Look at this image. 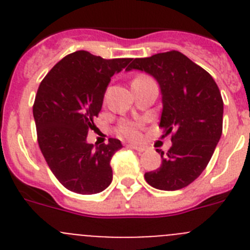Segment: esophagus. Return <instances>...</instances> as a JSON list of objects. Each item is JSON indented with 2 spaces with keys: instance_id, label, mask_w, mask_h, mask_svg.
I'll list each match as a JSON object with an SVG mask.
<instances>
[{
  "instance_id": "34e87169",
  "label": "esophagus",
  "mask_w": 250,
  "mask_h": 250,
  "mask_svg": "<svg viewBox=\"0 0 250 250\" xmlns=\"http://www.w3.org/2000/svg\"><path fill=\"white\" fill-rule=\"evenodd\" d=\"M130 147H131V149H135L136 151H139V152H143L146 150V147L143 146V145H130Z\"/></svg>"
}]
</instances>
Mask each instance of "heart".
<instances>
[{
	"label": "heart",
	"instance_id": "heart-1",
	"mask_svg": "<svg viewBox=\"0 0 250 250\" xmlns=\"http://www.w3.org/2000/svg\"><path fill=\"white\" fill-rule=\"evenodd\" d=\"M119 131L120 134H123L124 136H126L129 139H138L139 138V131L138 127L131 123H123L119 127Z\"/></svg>",
	"mask_w": 250,
	"mask_h": 250
}]
</instances>
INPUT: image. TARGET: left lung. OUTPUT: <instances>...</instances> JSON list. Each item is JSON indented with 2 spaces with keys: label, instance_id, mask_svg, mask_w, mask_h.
<instances>
[{
  "label": "left lung",
  "instance_id": "left-lung-1",
  "mask_svg": "<svg viewBox=\"0 0 250 250\" xmlns=\"http://www.w3.org/2000/svg\"><path fill=\"white\" fill-rule=\"evenodd\" d=\"M139 70L159 83L163 111L159 126L171 134V146L161 165L145 173L147 184L159 190H178L193 183L207 167L223 130V99L204 68L179 51L132 60L126 71Z\"/></svg>",
  "mask_w": 250,
  "mask_h": 250
}]
</instances>
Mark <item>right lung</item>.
I'll return each mask as SVG.
<instances>
[{
    "instance_id": "obj_1",
    "label": "right lung",
    "mask_w": 250,
    "mask_h": 250,
    "mask_svg": "<svg viewBox=\"0 0 250 250\" xmlns=\"http://www.w3.org/2000/svg\"><path fill=\"white\" fill-rule=\"evenodd\" d=\"M132 59L105 60L87 51L63 57L45 76L34 104L37 140L46 163L66 189L98 194L112 182L110 160L123 147L118 139L109 144H89L104 95L115 74Z\"/></svg>"
}]
</instances>
